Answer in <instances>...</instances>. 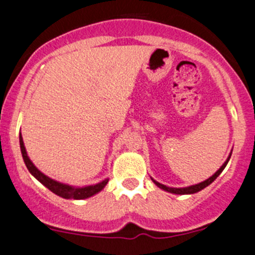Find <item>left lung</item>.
Listing matches in <instances>:
<instances>
[{
  "instance_id": "1",
  "label": "left lung",
  "mask_w": 255,
  "mask_h": 255,
  "mask_svg": "<svg viewBox=\"0 0 255 255\" xmlns=\"http://www.w3.org/2000/svg\"><path fill=\"white\" fill-rule=\"evenodd\" d=\"M229 158H231V157H229ZM229 158H228V159H227V162H224V164L222 165V167L219 168V169L217 170V172L214 173L213 175H212L211 178H208V179L204 180V182L199 183V184L190 185V187H185V188H169V187H167V185H163V184H160V183L155 182L154 179H152V180L155 183V184L158 185V187L162 188V189H164V190H167V192H169V193H174V194H193V193H197V192L202 190V189H203V188H206L207 185L211 184L212 182H214V179H216V178L218 177V175L221 174L222 172H223V169H224V168H226L227 163H228Z\"/></svg>"
}]
</instances>
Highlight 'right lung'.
Listing matches in <instances>:
<instances>
[{"label":"right lung","mask_w":255,"mask_h":255,"mask_svg":"<svg viewBox=\"0 0 255 255\" xmlns=\"http://www.w3.org/2000/svg\"><path fill=\"white\" fill-rule=\"evenodd\" d=\"M19 145H21V152H22V157H23V160H24V164H26L27 169L29 170V173H31L37 180H39L44 187H47L51 192H53V193L57 194V196L62 197V198H66V199L88 198V197H92L93 194L98 193L100 190H102L103 188H105V185L108 183V179H106L103 180V182L98 183V184H95V185H88V187H83V188H75V187H71V185L63 184V183L56 182V180L51 179V178H48L47 175H44L42 172H39V170L34 167L33 163L29 160L28 155H27V152H26V148H24L23 139H22L21 133H19Z\"/></svg>","instance_id":"right-lung-1"}]
</instances>
